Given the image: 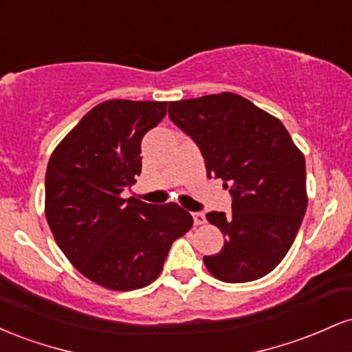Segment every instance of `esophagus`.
Masks as SVG:
<instances>
[{
  "instance_id": "esophagus-1",
  "label": "esophagus",
  "mask_w": 352,
  "mask_h": 352,
  "mask_svg": "<svg viewBox=\"0 0 352 352\" xmlns=\"http://www.w3.org/2000/svg\"><path fill=\"white\" fill-rule=\"evenodd\" d=\"M193 221H195V225L199 227V225H204L205 221H207V218H205V215L201 212H197L193 213Z\"/></svg>"
}]
</instances>
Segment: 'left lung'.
Here are the masks:
<instances>
[{"instance_id": "left-lung-1", "label": "left lung", "mask_w": 352, "mask_h": 352, "mask_svg": "<svg viewBox=\"0 0 352 352\" xmlns=\"http://www.w3.org/2000/svg\"><path fill=\"white\" fill-rule=\"evenodd\" d=\"M168 116L200 147L208 177L225 182L232 212L207 213L225 245L205 256L212 276L246 283L273 272L308 207L305 155L280 119L233 92L173 100Z\"/></svg>"}]
</instances>
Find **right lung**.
Returning a JSON list of instances; mask_svg holds the SVG:
<instances>
[{
    "instance_id": "1",
    "label": "right lung",
    "mask_w": 352,
    "mask_h": 352,
    "mask_svg": "<svg viewBox=\"0 0 352 352\" xmlns=\"http://www.w3.org/2000/svg\"><path fill=\"white\" fill-rule=\"evenodd\" d=\"M167 102L111 99L92 107L51 153L44 212L71 265L112 292L159 278L168 250L193 218L177 204L148 205L122 192L142 170L140 142Z\"/></svg>"
}]
</instances>
